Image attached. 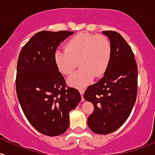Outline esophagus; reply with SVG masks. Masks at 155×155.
<instances>
[{
	"instance_id": "obj_1",
	"label": "esophagus",
	"mask_w": 155,
	"mask_h": 155,
	"mask_svg": "<svg viewBox=\"0 0 155 155\" xmlns=\"http://www.w3.org/2000/svg\"><path fill=\"white\" fill-rule=\"evenodd\" d=\"M84 89H80L79 90V93H80L81 96V101H84V98H83V94H84Z\"/></svg>"
}]
</instances>
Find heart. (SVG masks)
<instances>
[{"label": "heart", "mask_w": 155, "mask_h": 155, "mask_svg": "<svg viewBox=\"0 0 155 155\" xmlns=\"http://www.w3.org/2000/svg\"><path fill=\"white\" fill-rule=\"evenodd\" d=\"M110 42L103 35L81 32L70 38L64 50H57L54 63L62 74H71L78 62L81 68L69 76L68 83L76 88H83L92 82L95 76H103L111 59Z\"/></svg>", "instance_id": "obj_1"}]
</instances>
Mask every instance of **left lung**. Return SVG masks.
<instances>
[{
  "label": "left lung",
  "instance_id": "obj_1",
  "mask_svg": "<svg viewBox=\"0 0 155 155\" xmlns=\"http://www.w3.org/2000/svg\"><path fill=\"white\" fill-rule=\"evenodd\" d=\"M112 48L111 59L104 75L89 86L84 98L93 103L94 110L87 124L93 132L107 135L120 128L130 116L137 93V68L132 48L124 37L105 31Z\"/></svg>",
  "mask_w": 155,
  "mask_h": 155
}]
</instances>
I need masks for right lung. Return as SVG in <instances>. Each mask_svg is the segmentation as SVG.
Returning <instances> with one entry per match:
<instances>
[{
    "mask_svg": "<svg viewBox=\"0 0 155 155\" xmlns=\"http://www.w3.org/2000/svg\"><path fill=\"white\" fill-rule=\"evenodd\" d=\"M74 32L42 31L20 51L16 92L29 123L40 133L58 136L69 127V113L81 101L78 90L66 83L54 63L57 48Z\"/></svg>",
    "mask_w": 155,
    "mask_h": 155,
    "instance_id": "right-lung-1",
    "label": "right lung"
}]
</instances>
